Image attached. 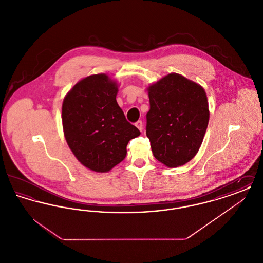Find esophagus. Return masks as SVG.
<instances>
[{
    "label": "esophagus",
    "instance_id": "esophagus-1",
    "mask_svg": "<svg viewBox=\"0 0 263 263\" xmlns=\"http://www.w3.org/2000/svg\"><path fill=\"white\" fill-rule=\"evenodd\" d=\"M135 126L137 127L138 129L142 132L143 131V127H144V125H143V122L141 121V120H139V121H137L136 123H135Z\"/></svg>",
    "mask_w": 263,
    "mask_h": 263
}]
</instances>
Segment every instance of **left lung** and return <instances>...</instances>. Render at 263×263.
I'll use <instances>...</instances> for the list:
<instances>
[{"mask_svg":"<svg viewBox=\"0 0 263 263\" xmlns=\"http://www.w3.org/2000/svg\"><path fill=\"white\" fill-rule=\"evenodd\" d=\"M150 110L146 134L154 157L167 167L191 161L199 151L209 122L204 88L183 76H164L148 88Z\"/></svg>","mask_w":263,"mask_h":263,"instance_id":"left-lung-1","label":"left lung"}]
</instances>
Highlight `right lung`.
<instances>
[{
  "label": "right lung",
  "mask_w": 263,
  "mask_h": 263,
  "mask_svg": "<svg viewBox=\"0 0 263 263\" xmlns=\"http://www.w3.org/2000/svg\"><path fill=\"white\" fill-rule=\"evenodd\" d=\"M118 84L106 74L79 81L64 98V136L77 160L96 173H107L125 159L128 142L141 134L126 120L116 96Z\"/></svg>",
  "instance_id": "right-lung-1"
}]
</instances>
